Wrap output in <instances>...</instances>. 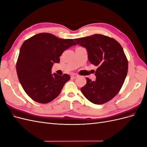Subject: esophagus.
Instances as JSON below:
<instances>
[{"label": "esophagus", "mask_w": 147, "mask_h": 147, "mask_svg": "<svg viewBox=\"0 0 147 147\" xmlns=\"http://www.w3.org/2000/svg\"><path fill=\"white\" fill-rule=\"evenodd\" d=\"M78 76H79V75H77V74H72V75H71V78L75 79V78H76L78 77Z\"/></svg>", "instance_id": "esophagus-1"}]
</instances>
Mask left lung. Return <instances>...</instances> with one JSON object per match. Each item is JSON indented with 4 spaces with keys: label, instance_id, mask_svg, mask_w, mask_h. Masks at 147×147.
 Segmentation results:
<instances>
[{
    "label": "left lung",
    "instance_id": "left-lung-1",
    "mask_svg": "<svg viewBox=\"0 0 147 147\" xmlns=\"http://www.w3.org/2000/svg\"><path fill=\"white\" fill-rule=\"evenodd\" d=\"M74 40L86 48L89 61L97 67L96 80L86 77L83 94L93 104H105L118 94L126 77L128 62L123 49L116 40L102 34Z\"/></svg>",
    "mask_w": 147,
    "mask_h": 147
}]
</instances>
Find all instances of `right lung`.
Returning <instances> with one entry per match:
<instances>
[{
  "label": "right lung",
  "mask_w": 147,
  "mask_h": 147,
  "mask_svg": "<svg viewBox=\"0 0 147 147\" xmlns=\"http://www.w3.org/2000/svg\"><path fill=\"white\" fill-rule=\"evenodd\" d=\"M73 39H63L50 33H40L24 42L16 68L19 81L31 99L47 104L59 96L70 77L51 74L54 63H59L63 53L73 45Z\"/></svg>",
  "instance_id": "obj_1"
}]
</instances>
